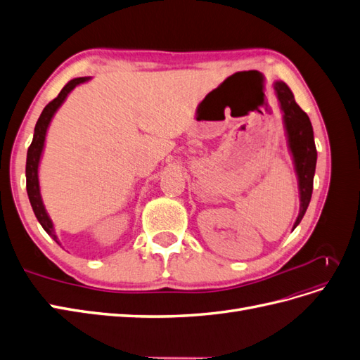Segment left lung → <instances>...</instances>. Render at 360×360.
<instances>
[{
	"label": "left lung",
	"instance_id": "obj_1",
	"mask_svg": "<svg viewBox=\"0 0 360 360\" xmlns=\"http://www.w3.org/2000/svg\"><path fill=\"white\" fill-rule=\"evenodd\" d=\"M274 89L279 110L282 112V124H284L285 130L287 147L297 177L300 205L296 222L292 225L294 230L300 224L304 213H307L311 201L315 165H317V148H315L314 143L311 120L294 101V94L290 90V86L282 81H275Z\"/></svg>",
	"mask_w": 360,
	"mask_h": 360
}]
</instances>
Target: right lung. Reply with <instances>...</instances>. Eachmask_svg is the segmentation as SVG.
Masks as SVG:
<instances>
[{"label": "right lung", "mask_w": 360, "mask_h": 360, "mask_svg": "<svg viewBox=\"0 0 360 360\" xmlns=\"http://www.w3.org/2000/svg\"><path fill=\"white\" fill-rule=\"evenodd\" d=\"M90 79H91L90 76H84V78H75V79L69 81L66 85L63 86V90L60 91V94L56 97V99L45 106V110L41 111L37 123H36L34 136H32V143H31V146L28 148V153H27V167H25L27 193H28L31 207H32V212H34L39 224L43 226V230H45L57 243H60V242H58V237L56 234V228H53V222L49 217V214L45 209V204H43V200H41L40 183H39V165L41 160L43 150H45L48 129H49V124L52 122L53 115H56V112L60 110V106L64 103V101L68 99V96L72 93L75 86H78Z\"/></svg>", "instance_id": "right-lung-1"}]
</instances>
